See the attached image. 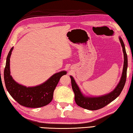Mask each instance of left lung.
I'll list each match as a JSON object with an SVG mask.
<instances>
[{"instance_id":"8db88e82","label":"left lung","mask_w":133,"mask_h":133,"mask_svg":"<svg viewBox=\"0 0 133 133\" xmlns=\"http://www.w3.org/2000/svg\"><path fill=\"white\" fill-rule=\"evenodd\" d=\"M120 41L121 46L123 48V51L124 53V66L122 76H121V80L119 82L117 86L116 89L111 93L103 96L98 97H84L81 93L79 88L77 86V84L75 82L73 77L70 76L71 81L72 89L75 93V100L76 103L78 106L85 109L90 110H97L102 109L105 107V105L109 104L112 101L115 100L117 97L120 95L121 92L124 87L126 82V77H127V55L126 53L124 44L123 40L120 38Z\"/></svg>"}]
</instances>
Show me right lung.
I'll use <instances>...</instances> for the list:
<instances>
[{
	"instance_id": "1",
	"label": "right lung",
	"mask_w": 133,
	"mask_h": 133,
	"mask_svg": "<svg viewBox=\"0 0 133 133\" xmlns=\"http://www.w3.org/2000/svg\"><path fill=\"white\" fill-rule=\"evenodd\" d=\"M13 48L9 52L4 70V80L6 89L10 96L23 106L30 108L41 107L52 100L53 92L62 76L66 75L65 71L56 73L42 84L26 87L15 82L10 74V57Z\"/></svg>"
}]
</instances>
